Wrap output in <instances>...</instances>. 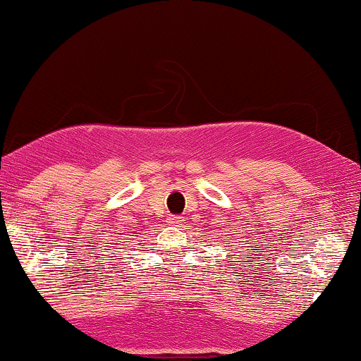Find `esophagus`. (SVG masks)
Here are the masks:
<instances>
[{
	"instance_id": "34e87169",
	"label": "esophagus",
	"mask_w": 361,
	"mask_h": 361,
	"mask_svg": "<svg viewBox=\"0 0 361 361\" xmlns=\"http://www.w3.org/2000/svg\"><path fill=\"white\" fill-rule=\"evenodd\" d=\"M182 221H184V220H182V216H172V219L169 220V224L174 225V226H180Z\"/></svg>"
}]
</instances>
